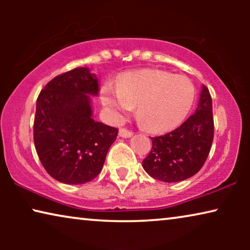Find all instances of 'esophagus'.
I'll list each match as a JSON object with an SVG mask.
<instances>
[{
	"mask_svg": "<svg viewBox=\"0 0 250 250\" xmlns=\"http://www.w3.org/2000/svg\"><path fill=\"white\" fill-rule=\"evenodd\" d=\"M132 135H133L132 131H128V129L126 128L119 129V136H121V138H131Z\"/></svg>",
	"mask_w": 250,
	"mask_h": 250,
	"instance_id": "1",
	"label": "esophagus"
}]
</instances>
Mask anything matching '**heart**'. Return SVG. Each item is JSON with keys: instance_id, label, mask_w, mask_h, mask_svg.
<instances>
[{"instance_id": "obj_1", "label": "heart", "mask_w": 250, "mask_h": 250, "mask_svg": "<svg viewBox=\"0 0 250 250\" xmlns=\"http://www.w3.org/2000/svg\"><path fill=\"white\" fill-rule=\"evenodd\" d=\"M196 90L183 75L165 70L141 69L126 73L117 87L102 88V101L115 119H124L138 105L143 126L155 133L172 131L184 121L192 107Z\"/></svg>"}]
</instances>
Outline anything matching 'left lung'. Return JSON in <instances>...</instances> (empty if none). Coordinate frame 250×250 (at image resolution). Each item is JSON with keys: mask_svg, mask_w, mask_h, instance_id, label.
Listing matches in <instances>:
<instances>
[{"mask_svg": "<svg viewBox=\"0 0 250 250\" xmlns=\"http://www.w3.org/2000/svg\"><path fill=\"white\" fill-rule=\"evenodd\" d=\"M213 139V104L209 91L203 85L196 112L174 131L151 138V151L142 167L150 176L163 182L187 180L204 166Z\"/></svg>", "mask_w": 250, "mask_h": 250, "instance_id": "left-lung-1", "label": "left lung"}]
</instances>
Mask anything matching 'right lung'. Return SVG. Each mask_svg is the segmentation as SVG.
I'll use <instances>...</instances> for the list:
<instances>
[{
    "label": "right lung",
    "mask_w": 250,
    "mask_h": 250,
    "mask_svg": "<svg viewBox=\"0 0 250 250\" xmlns=\"http://www.w3.org/2000/svg\"><path fill=\"white\" fill-rule=\"evenodd\" d=\"M99 83L88 68L58 75L37 98L34 143L50 176L66 184L90 182L100 174L118 128L92 118L90 95Z\"/></svg>",
    "instance_id": "obj_1"
}]
</instances>
